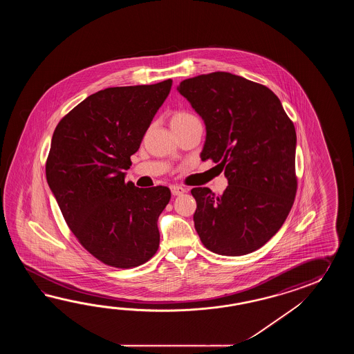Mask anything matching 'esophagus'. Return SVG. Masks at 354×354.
I'll list each match as a JSON object with an SVG mask.
<instances>
[{"mask_svg":"<svg viewBox=\"0 0 354 354\" xmlns=\"http://www.w3.org/2000/svg\"><path fill=\"white\" fill-rule=\"evenodd\" d=\"M171 192L174 196L183 195L186 192V188L178 186V185H174V186H171Z\"/></svg>","mask_w":354,"mask_h":354,"instance_id":"esophagus-1","label":"esophagus"}]
</instances>
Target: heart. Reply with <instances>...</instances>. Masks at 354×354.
Segmentation results:
<instances>
[{
  "label": "heart",
  "instance_id": "b5f03b06",
  "mask_svg": "<svg viewBox=\"0 0 354 354\" xmlns=\"http://www.w3.org/2000/svg\"><path fill=\"white\" fill-rule=\"evenodd\" d=\"M194 121H197L195 116L192 113H187V111H176L171 118V128L177 129L180 127H185L187 124H191Z\"/></svg>",
  "mask_w": 354,
  "mask_h": 354
}]
</instances>
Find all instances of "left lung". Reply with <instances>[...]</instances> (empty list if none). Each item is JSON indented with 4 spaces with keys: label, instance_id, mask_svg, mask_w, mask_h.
Masks as SVG:
<instances>
[{
    "label": "left lung",
    "instance_id": "left-lung-1",
    "mask_svg": "<svg viewBox=\"0 0 354 354\" xmlns=\"http://www.w3.org/2000/svg\"><path fill=\"white\" fill-rule=\"evenodd\" d=\"M177 90L206 125L201 159L218 163L229 185L221 195L191 189L196 232L216 254L252 253L279 232L294 205V122L268 87L241 75H197Z\"/></svg>",
    "mask_w": 354,
    "mask_h": 354
}]
</instances>
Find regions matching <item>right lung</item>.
I'll use <instances>...</instances> for the list:
<instances>
[{"mask_svg":"<svg viewBox=\"0 0 354 354\" xmlns=\"http://www.w3.org/2000/svg\"><path fill=\"white\" fill-rule=\"evenodd\" d=\"M171 87L167 80L98 91L54 130L48 185L83 248L107 266L138 267L158 250L157 221L171 191L136 187L125 171Z\"/></svg>","mask_w":354,"mask_h":354,"instance_id":"right-lung-1","label":"right lung"}]
</instances>
